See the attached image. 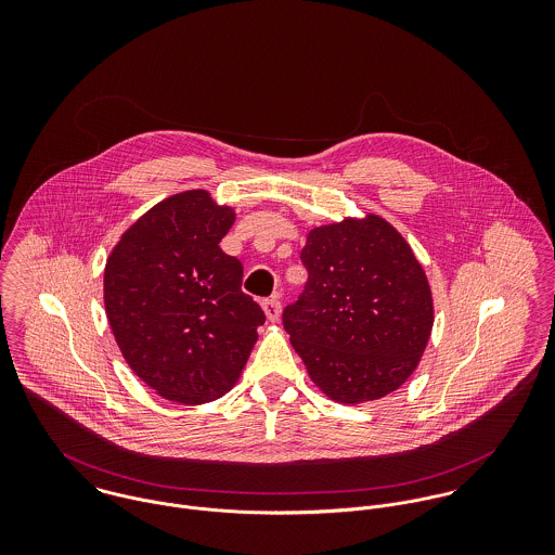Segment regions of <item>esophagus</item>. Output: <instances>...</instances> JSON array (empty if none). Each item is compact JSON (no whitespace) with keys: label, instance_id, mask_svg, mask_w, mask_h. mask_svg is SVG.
<instances>
[{"label":"esophagus","instance_id":"34e87169","mask_svg":"<svg viewBox=\"0 0 555 555\" xmlns=\"http://www.w3.org/2000/svg\"><path fill=\"white\" fill-rule=\"evenodd\" d=\"M262 310H264V314H267V318H269L271 322H278L280 317H282V306H280V299H278V297L264 299V301H262Z\"/></svg>","mask_w":555,"mask_h":555}]
</instances>
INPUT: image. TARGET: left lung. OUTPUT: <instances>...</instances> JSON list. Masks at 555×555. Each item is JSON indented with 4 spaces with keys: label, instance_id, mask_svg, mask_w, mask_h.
<instances>
[{
    "label": "left lung",
    "instance_id": "obj_1",
    "mask_svg": "<svg viewBox=\"0 0 555 555\" xmlns=\"http://www.w3.org/2000/svg\"><path fill=\"white\" fill-rule=\"evenodd\" d=\"M308 282L284 328L318 389L339 403L389 396L416 370L434 326L429 282L380 216L310 231Z\"/></svg>",
    "mask_w": 555,
    "mask_h": 555
}]
</instances>
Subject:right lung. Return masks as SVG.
Masks as SVG:
<instances>
[{
	"mask_svg": "<svg viewBox=\"0 0 555 555\" xmlns=\"http://www.w3.org/2000/svg\"><path fill=\"white\" fill-rule=\"evenodd\" d=\"M235 211L205 190L152 207L113 247L104 308L132 372L158 396L205 403L231 391L264 322L222 251Z\"/></svg>",
	"mask_w": 555,
	"mask_h": 555,
	"instance_id": "1",
	"label": "right lung"
}]
</instances>
